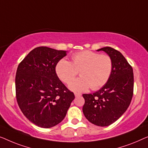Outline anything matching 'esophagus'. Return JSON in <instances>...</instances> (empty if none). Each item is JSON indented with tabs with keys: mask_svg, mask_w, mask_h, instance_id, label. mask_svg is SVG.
Here are the masks:
<instances>
[{
	"mask_svg": "<svg viewBox=\"0 0 148 148\" xmlns=\"http://www.w3.org/2000/svg\"><path fill=\"white\" fill-rule=\"evenodd\" d=\"M74 95H75V97H80V96L82 95H81L80 93L75 92V93H74Z\"/></svg>",
	"mask_w": 148,
	"mask_h": 148,
	"instance_id": "esophagus-1",
	"label": "esophagus"
}]
</instances>
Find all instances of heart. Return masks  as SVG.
Segmentation results:
<instances>
[{
    "instance_id": "b5f03b06",
    "label": "heart",
    "mask_w": 148,
    "mask_h": 148,
    "mask_svg": "<svg viewBox=\"0 0 148 148\" xmlns=\"http://www.w3.org/2000/svg\"><path fill=\"white\" fill-rule=\"evenodd\" d=\"M113 63L107 55L92 51H82L72 56V62L62 59L56 66V72L62 82L68 84L80 72V78L72 81L69 88L75 92H84L91 87L98 90L107 84L113 72Z\"/></svg>"
}]
</instances>
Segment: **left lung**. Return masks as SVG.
<instances>
[{
	"label": "left lung",
	"mask_w": 148,
	"mask_h": 148,
	"mask_svg": "<svg viewBox=\"0 0 148 148\" xmlns=\"http://www.w3.org/2000/svg\"><path fill=\"white\" fill-rule=\"evenodd\" d=\"M103 51L111 58L113 72L105 86L92 94H83L85 100L83 113L96 125L109 126L115 122L127 109L134 93V72L122 53L111 47Z\"/></svg>",
	"instance_id": "obj_1"
}]
</instances>
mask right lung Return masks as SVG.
<instances>
[{"label": "right lung", "instance_id": "obj_1", "mask_svg": "<svg viewBox=\"0 0 148 148\" xmlns=\"http://www.w3.org/2000/svg\"><path fill=\"white\" fill-rule=\"evenodd\" d=\"M66 52L47 47H36L16 70L18 107L31 122L40 127L50 128L60 123L75 98L56 72V64Z\"/></svg>", "mask_w": 148, "mask_h": 148}]
</instances>
